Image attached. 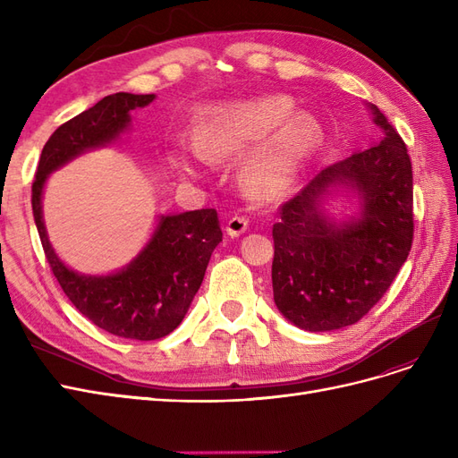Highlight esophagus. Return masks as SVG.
<instances>
[{"label":"esophagus","mask_w":458,"mask_h":458,"mask_svg":"<svg viewBox=\"0 0 458 458\" xmlns=\"http://www.w3.org/2000/svg\"><path fill=\"white\" fill-rule=\"evenodd\" d=\"M248 229V219L246 217H241V216H234L227 221L225 225V233L229 234V237H241V234Z\"/></svg>","instance_id":"1"}]
</instances>
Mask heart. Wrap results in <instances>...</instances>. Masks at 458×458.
<instances>
[{
    "label": "heart",
    "mask_w": 458,
    "mask_h": 458,
    "mask_svg": "<svg viewBox=\"0 0 458 458\" xmlns=\"http://www.w3.org/2000/svg\"><path fill=\"white\" fill-rule=\"evenodd\" d=\"M325 147V130L313 114L296 113L286 95L206 108L195 126V143L179 145L174 162L183 174L195 175L208 158L244 157L241 185L261 202L288 195Z\"/></svg>",
    "instance_id": "b5f03b06"
}]
</instances>
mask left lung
I'll use <instances>...</instances> for the list:
<instances>
[{"instance_id": "left-lung-1", "label": "left lung", "mask_w": 458, "mask_h": 458, "mask_svg": "<svg viewBox=\"0 0 458 458\" xmlns=\"http://www.w3.org/2000/svg\"><path fill=\"white\" fill-rule=\"evenodd\" d=\"M380 137L328 165L283 206L273 225V300L294 327L328 332L369 313L403 266L412 242V168L407 147L367 103ZM350 203L348 215L329 204Z\"/></svg>"}]
</instances>
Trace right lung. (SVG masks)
<instances>
[{"mask_svg": "<svg viewBox=\"0 0 458 458\" xmlns=\"http://www.w3.org/2000/svg\"><path fill=\"white\" fill-rule=\"evenodd\" d=\"M155 93L106 95L55 130L41 150L32 185V212L41 246L61 288L76 310L110 335L131 340L168 336L187 315L202 284L208 261L221 242L212 208L158 214L148 241L126 266L103 273H80L55 252L44 221V191L53 172L95 148L122 141L131 130V110L145 108Z\"/></svg>", "mask_w": 458, "mask_h": 458, "instance_id": "obj_1", "label": "right lung"}]
</instances>
